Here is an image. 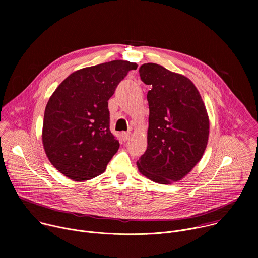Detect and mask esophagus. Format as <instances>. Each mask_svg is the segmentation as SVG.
Here are the masks:
<instances>
[{
    "label": "esophagus",
    "instance_id": "1",
    "mask_svg": "<svg viewBox=\"0 0 258 258\" xmlns=\"http://www.w3.org/2000/svg\"><path fill=\"white\" fill-rule=\"evenodd\" d=\"M130 137H131V133H130V132H123V133H121V138H122L123 141H127V140L130 139Z\"/></svg>",
    "mask_w": 258,
    "mask_h": 258
}]
</instances>
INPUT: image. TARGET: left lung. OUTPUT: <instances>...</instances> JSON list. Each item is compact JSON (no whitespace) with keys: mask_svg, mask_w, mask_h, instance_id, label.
Listing matches in <instances>:
<instances>
[{"mask_svg":"<svg viewBox=\"0 0 258 258\" xmlns=\"http://www.w3.org/2000/svg\"><path fill=\"white\" fill-rule=\"evenodd\" d=\"M139 73L151 87L148 146L137 161L140 172L158 183L186 176L206 149L209 119L202 98L185 76L155 63H145Z\"/></svg>","mask_w":258,"mask_h":258,"instance_id":"1","label":"left lung"}]
</instances>
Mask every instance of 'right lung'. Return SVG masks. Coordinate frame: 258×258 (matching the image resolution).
I'll return each mask as SVG.
<instances>
[{
    "label": "right lung",
    "instance_id": "right-lung-1",
    "mask_svg": "<svg viewBox=\"0 0 258 258\" xmlns=\"http://www.w3.org/2000/svg\"><path fill=\"white\" fill-rule=\"evenodd\" d=\"M138 65L114 60L75 71L55 90L46 106L43 145L54 167L84 181L103 173L119 148L109 128L108 100Z\"/></svg>",
    "mask_w": 258,
    "mask_h": 258
}]
</instances>
